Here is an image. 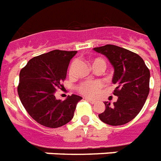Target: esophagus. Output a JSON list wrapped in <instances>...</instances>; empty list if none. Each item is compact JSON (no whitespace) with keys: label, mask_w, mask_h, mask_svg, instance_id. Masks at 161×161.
Returning a JSON list of instances; mask_svg holds the SVG:
<instances>
[{"label":"esophagus","mask_w":161,"mask_h":161,"mask_svg":"<svg viewBox=\"0 0 161 161\" xmlns=\"http://www.w3.org/2000/svg\"><path fill=\"white\" fill-rule=\"evenodd\" d=\"M85 100L86 101H88L89 102H90L91 104H95L96 102V101H95V100H92V99H90V98H85Z\"/></svg>","instance_id":"1"}]
</instances>
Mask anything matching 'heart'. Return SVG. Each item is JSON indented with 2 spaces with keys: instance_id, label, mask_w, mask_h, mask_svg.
Returning a JSON list of instances; mask_svg holds the SVG:
<instances>
[{
  "instance_id": "1",
  "label": "heart",
  "mask_w": 161,
  "mask_h": 161,
  "mask_svg": "<svg viewBox=\"0 0 161 161\" xmlns=\"http://www.w3.org/2000/svg\"><path fill=\"white\" fill-rule=\"evenodd\" d=\"M93 69H95L97 66H102L104 69H106L107 64L104 59H95L92 61ZM75 66H76V61H73L71 63L70 67H69V74L72 75L74 72ZM103 87L102 82L98 80H85L82 81L81 83L77 84L76 87V90L81 95H83L87 97H96L98 95L99 91Z\"/></svg>"
}]
</instances>
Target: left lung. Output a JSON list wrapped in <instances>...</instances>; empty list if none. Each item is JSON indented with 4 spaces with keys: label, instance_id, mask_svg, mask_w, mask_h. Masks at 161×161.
<instances>
[{
    "label": "left lung",
    "instance_id": "1",
    "mask_svg": "<svg viewBox=\"0 0 161 161\" xmlns=\"http://www.w3.org/2000/svg\"><path fill=\"white\" fill-rule=\"evenodd\" d=\"M94 50L108 57L114 67L113 83L117 84L114 95L117 102L111 106L105 102L106 109L99 118L102 122L117 126L131 121L137 115L149 93L150 72L137 53L107 44Z\"/></svg>",
    "mask_w": 161,
    "mask_h": 161
}]
</instances>
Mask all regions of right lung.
I'll return each mask as SVG.
<instances>
[{"label":"right lung","mask_w":161,"mask_h":161,"mask_svg":"<svg viewBox=\"0 0 161 161\" xmlns=\"http://www.w3.org/2000/svg\"><path fill=\"white\" fill-rule=\"evenodd\" d=\"M77 51L53 50L32 58L19 73L18 94L24 108L33 119L48 128L65 125L74 115L82 97L69 96L57 100L55 92L62 89L69 63Z\"/></svg>","instance_id":"obj_1"}]
</instances>
